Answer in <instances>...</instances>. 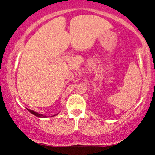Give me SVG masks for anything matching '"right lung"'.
Returning a JSON list of instances; mask_svg holds the SVG:
<instances>
[{
	"label": "right lung",
	"instance_id": "obj_1",
	"mask_svg": "<svg viewBox=\"0 0 155 155\" xmlns=\"http://www.w3.org/2000/svg\"><path fill=\"white\" fill-rule=\"evenodd\" d=\"M27 110H28V111H29L31 113H32V114H33V115H36L37 117H39V118H45V115H42V114L37 113H36V112L33 111V110H29V109H27Z\"/></svg>",
	"mask_w": 155,
	"mask_h": 155
}]
</instances>
